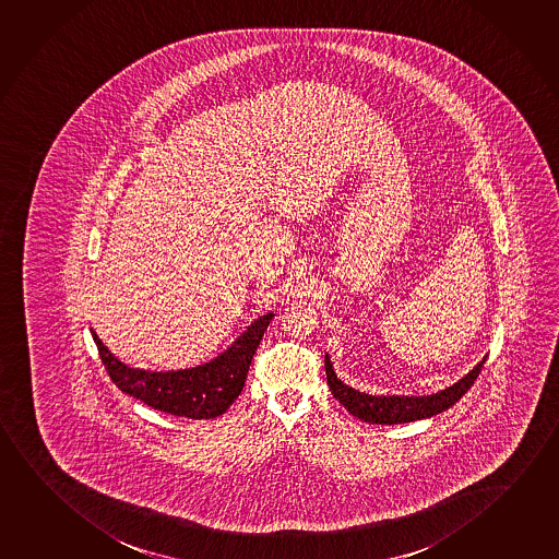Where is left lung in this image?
Returning <instances> with one entry per match:
<instances>
[{
  "mask_svg": "<svg viewBox=\"0 0 559 559\" xmlns=\"http://www.w3.org/2000/svg\"><path fill=\"white\" fill-rule=\"evenodd\" d=\"M484 361H486V356L463 379H459L453 385L445 386L443 391H438L433 395L376 396L360 393L336 378L331 358H329V354H325L326 383L331 386V393L335 395L336 401L356 418L370 421V424H389L391 426V424H406V421L430 418V416L451 408L473 386L478 373L484 368Z\"/></svg>",
  "mask_w": 559,
  "mask_h": 559,
  "instance_id": "obj_1",
  "label": "left lung"
}]
</instances>
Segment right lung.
<instances>
[{"label":"right lung","mask_w":559,"mask_h":559,"mask_svg":"<svg viewBox=\"0 0 559 559\" xmlns=\"http://www.w3.org/2000/svg\"><path fill=\"white\" fill-rule=\"evenodd\" d=\"M273 313L255 319L215 360L178 371H146L118 360L91 329L104 368L118 389L160 413L191 420L216 418L230 408L248 378L249 364Z\"/></svg>","instance_id":"right-lung-1"}]
</instances>
